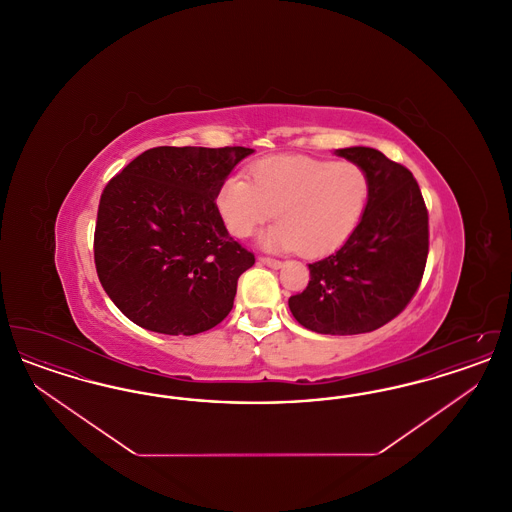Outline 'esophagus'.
<instances>
[{"label":"esophagus","instance_id":"1","mask_svg":"<svg viewBox=\"0 0 512 512\" xmlns=\"http://www.w3.org/2000/svg\"><path fill=\"white\" fill-rule=\"evenodd\" d=\"M259 261H261L263 265H267V267L270 268L282 267V261H278V259H272V257H265V255H261V257H259Z\"/></svg>","mask_w":512,"mask_h":512}]
</instances>
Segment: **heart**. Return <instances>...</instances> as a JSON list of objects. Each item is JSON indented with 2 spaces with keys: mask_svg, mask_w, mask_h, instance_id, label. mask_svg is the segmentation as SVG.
Listing matches in <instances>:
<instances>
[{
  "mask_svg": "<svg viewBox=\"0 0 512 512\" xmlns=\"http://www.w3.org/2000/svg\"><path fill=\"white\" fill-rule=\"evenodd\" d=\"M370 197L368 172L353 161L276 155L257 161L249 180L230 176L217 192V209L234 238H249L265 220L272 249L318 257L338 249L359 226Z\"/></svg>",
  "mask_w": 512,
  "mask_h": 512,
  "instance_id": "1",
  "label": "heart"
}]
</instances>
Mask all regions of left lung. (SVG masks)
Listing matches in <instances>:
<instances>
[{
    "label": "left lung",
    "instance_id": "1",
    "mask_svg": "<svg viewBox=\"0 0 512 512\" xmlns=\"http://www.w3.org/2000/svg\"><path fill=\"white\" fill-rule=\"evenodd\" d=\"M338 155L370 178L365 215L340 249L309 265L311 280L290 297L295 320L318 334L378 330L403 313L418 290L430 247L428 209L413 172L372 147Z\"/></svg>",
    "mask_w": 512,
    "mask_h": 512
}]
</instances>
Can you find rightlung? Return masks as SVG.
<instances>
[{"instance_id": "right-lung-1", "label": "right lung", "mask_w": 512, "mask_h": 512, "mask_svg": "<svg viewBox=\"0 0 512 512\" xmlns=\"http://www.w3.org/2000/svg\"><path fill=\"white\" fill-rule=\"evenodd\" d=\"M249 147L147 149L101 192L99 282L122 315L169 336L215 328L255 255L228 236L217 192Z\"/></svg>"}]
</instances>
